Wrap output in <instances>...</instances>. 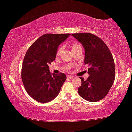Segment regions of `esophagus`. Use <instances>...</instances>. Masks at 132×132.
<instances>
[{
	"label": "esophagus",
	"mask_w": 132,
	"mask_h": 132,
	"mask_svg": "<svg viewBox=\"0 0 132 132\" xmlns=\"http://www.w3.org/2000/svg\"><path fill=\"white\" fill-rule=\"evenodd\" d=\"M73 77H74V76H72V75H68L67 76V78L71 79V78H73Z\"/></svg>",
	"instance_id": "34e87169"
}]
</instances>
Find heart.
Returning a JSON list of instances; mask_svg holds the SVG:
<instances>
[{"instance_id": "heart-1", "label": "heart", "mask_w": 132, "mask_h": 132, "mask_svg": "<svg viewBox=\"0 0 132 132\" xmlns=\"http://www.w3.org/2000/svg\"><path fill=\"white\" fill-rule=\"evenodd\" d=\"M62 47H63L62 46H60L59 47L57 50V52H56L57 55H59V54L61 53V52L62 50ZM81 48H82V46H81V45L79 44L78 42H77V41H74L73 43H72L71 49L73 52L76 51V50L79 49H81Z\"/></svg>"}]
</instances>
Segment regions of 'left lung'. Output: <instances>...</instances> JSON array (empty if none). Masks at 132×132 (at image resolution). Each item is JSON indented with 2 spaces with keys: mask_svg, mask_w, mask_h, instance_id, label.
<instances>
[{
  "mask_svg": "<svg viewBox=\"0 0 132 132\" xmlns=\"http://www.w3.org/2000/svg\"><path fill=\"white\" fill-rule=\"evenodd\" d=\"M84 46V64L89 68V76L86 80L82 77V84L78 88L80 97L91 102L102 100L109 93L115 80V63L111 51L97 36L91 33L73 34Z\"/></svg>",
  "mask_w": 132,
  "mask_h": 132,
  "instance_id": "1",
  "label": "left lung"
}]
</instances>
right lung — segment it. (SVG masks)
Segmentation results:
<instances>
[{"label": "right lung", "mask_w": 132, "mask_h": 132, "mask_svg": "<svg viewBox=\"0 0 132 132\" xmlns=\"http://www.w3.org/2000/svg\"><path fill=\"white\" fill-rule=\"evenodd\" d=\"M70 34H44L25 54L21 68V79L29 95L38 102L52 101L59 94L67 77L65 74H52L48 65L55 61L59 44Z\"/></svg>", "instance_id": "1"}]
</instances>
